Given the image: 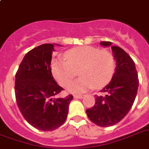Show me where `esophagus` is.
I'll use <instances>...</instances> for the list:
<instances>
[{"label":"esophagus","instance_id":"esophagus-1","mask_svg":"<svg viewBox=\"0 0 149 149\" xmlns=\"http://www.w3.org/2000/svg\"><path fill=\"white\" fill-rule=\"evenodd\" d=\"M84 95H74V98H77V99H81L84 97Z\"/></svg>","mask_w":149,"mask_h":149}]
</instances>
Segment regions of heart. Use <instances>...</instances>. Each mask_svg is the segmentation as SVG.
<instances>
[{
	"label": "heart",
	"instance_id": "heart-1",
	"mask_svg": "<svg viewBox=\"0 0 149 149\" xmlns=\"http://www.w3.org/2000/svg\"><path fill=\"white\" fill-rule=\"evenodd\" d=\"M65 59L58 58L52 64V72L59 85L65 87L78 74L81 77L68 86V91L82 93L109 84L116 69V59L108 50L84 46L68 51Z\"/></svg>",
	"mask_w": 149,
	"mask_h": 149
}]
</instances>
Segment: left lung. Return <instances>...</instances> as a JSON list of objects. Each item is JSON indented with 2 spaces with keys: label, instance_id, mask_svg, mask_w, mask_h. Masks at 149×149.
<instances>
[{
  "label": "left lung",
  "instance_id": "obj_1",
  "mask_svg": "<svg viewBox=\"0 0 149 149\" xmlns=\"http://www.w3.org/2000/svg\"><path fill=\"white\" fill-rule=\"evenodd\" d=\"M104 47L111 42H101ZM111 50L116 59V69L108 85L95 95V104L86 110L89 120L99 127H111L121 121L128 113L136 99L139 86L135 62L125 51L112 46Z\"/></svg>",
  "mask_w": 149,
  "mask_h": 149
}]
</instances>
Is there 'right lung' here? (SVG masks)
<instances>
[{
  "label": "right lung",
  "instance_id": "right-lung-1",
  "mask_svg": "<svg viewBox=\"0 0 149 149\" xmlns=\"http://www.w3.org/2000/svg\"><path fill=\"white\" fill-rule=\"evenodd\" d=\"M55 46L45 43L28 52L15 75V97L22 116L35 128L43 132L60 127L66 120L73 96L55 97L64 89L52 73Z\"/></svg>",
  "mask_w": 149,
  "mask_h": 149
}]
</instances>
